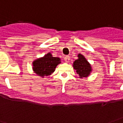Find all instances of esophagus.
<instances>
[{
  "instance_id": "esophagus-1",
  "label": "esophagus",
  "mask_w": 123,
  "mask_h": 123,
  "mask_svg": "<svg viewBox=\"0 0 123 123\" xmlns=\"http://www.w3.org/2000/svg\"><path fill=\"white\" fill-rule=\"evenodd\" d=\"M64 61H65V62H68L70 61V57L68 56H64Z\"/></svg>"
}]
</instances>
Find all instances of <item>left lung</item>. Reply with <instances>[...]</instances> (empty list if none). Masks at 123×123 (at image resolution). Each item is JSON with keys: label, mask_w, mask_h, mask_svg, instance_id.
I'll list each match as a JSON object with an SVG mask.
<instances>
[{"label": "left lung", "mask_w": 123, "mask_h": 123, "mask_svg": "<svg viewBox=\"0 0 123 123\" xmlns=\"http://www.w3.org/2000/svg\"><path fill=\"white\" fill-rule=\"evenodd\" d=\"M73 67L80 78L87 77L92 71L90 64L81 54L78 55V59L74 62Z\"/></svg>", "instance_id": "1"}]
</instances>
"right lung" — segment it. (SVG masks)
<instances>
[{
  "mask_svg": "<svg viewBox=\"0 0 123 123\" xmlns=\"http://www.w3.org/2000/svg\"><path fill=\"white\" fill-rule=\"evenodd\" d=\"M61 59L53 57L50 53L45 55L43 58L37 59L33 62V69L37 75L40 76H47L55 71V69L61 62Z\"/></svg>",
  "mask_w": 123,
  "mask_h": 123,
  "instance_id": "obj_1",
  "label": "right lung"
}]
</instances>
